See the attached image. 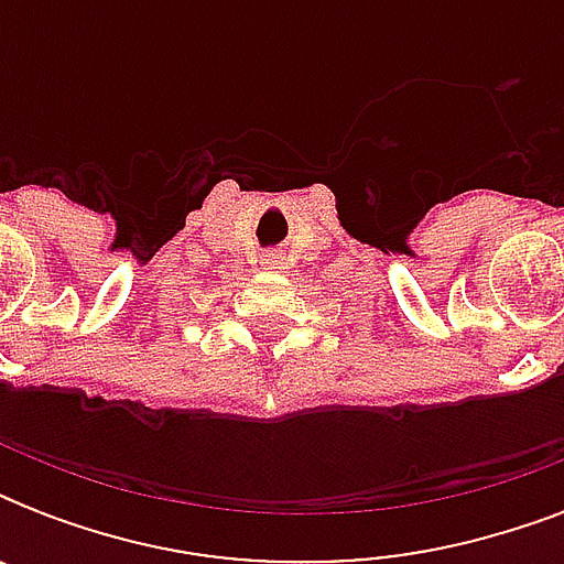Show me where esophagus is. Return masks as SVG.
Listing matches in <instances>:
<instances>
[{"label":"esophagus","instance_id":"obj_1","mask_svg":"<svg viewBox=\"0 0 564 564\" xmlns=\"http://www.w3.org/2000/svg\"><path fill=\"white\" fill-rule=\"evenodd\" d=\"M263 265L265 269H283L286 260H283L281 251H269V254H263Z\"/></svg>","mask_w":564,"mask_h":564}]
</instances>
